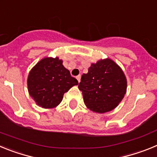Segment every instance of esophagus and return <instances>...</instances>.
<instances>
[{"label": "esophagus", "instance_id": "1", "mask_svg": "<svg viewBox=\"0 0 157 157\" xmlns=\"http://www.w3.org/2000/svg\"><path fill=\"white\" fill-rule=\"evenodd\" d=\"M76 78H77L78 82H79L80 79H81V75H77V76H76Z\"/></svg>", "mask_w": 157, "mask_h": 157}]
</instances>
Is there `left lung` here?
I'll list each match as a JSON object with an SVG mask.
<instances>
[{
    "label": "left lung",
    "instance_id": "8db88e82",
    "mask_svg": "<svg viewBox=\"0 0 157 157\" xmlns=\"http://www.w3.org/2000/svg\"><path fill=\"white\" fill-rule=\"evenodd\" d=\"M78 89L84 103L94 112L105 113L118 106L127 91V78L120 67L111 59L92 63L83 74Z\"/></svg>",
    "mask_w": 157,
    "mask_h": 157
}]
</instances>
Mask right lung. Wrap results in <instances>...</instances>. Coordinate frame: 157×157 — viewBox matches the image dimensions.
I'll list each match as a JSON object with an SVG mask.
<instances>
[{
  "mask_svg": "<svg viewBox=\"0 0 157 157\" xmlns=\"http://www.w3.org/2000/svg\"><path fill=\"white\" fill-rule=\"evenodd\" d=\"M58 57H45L31 69L27 78L30 97L37 105L52 109L63 100V94L78 84Z\"/></svg>",
  "mask_w": 157,
  "mask_h": 157,
  "instance_id": "add662e5",
  "label": "right lung"
}]
</instances>
